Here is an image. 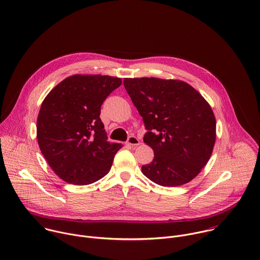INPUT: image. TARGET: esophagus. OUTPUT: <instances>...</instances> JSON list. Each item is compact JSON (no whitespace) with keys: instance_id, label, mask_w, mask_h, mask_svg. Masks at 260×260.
I'll list each match as a JSON object with an SVG mask.
<instances>
[{"instance_id":"1","label":"esophagus","mask_w":260,"mask_h":260,"mask_svg":"<svg viewBox=\"0 0 260 260\" xmlns=\"http://www.w3.org/2000/svg\"><path fill=\"white\" fill-rule=\"evenodd\" d=\"M126 144H128V145H131V146H133V147H137V146L140 145V140H139L138 138L132 136V137H129V138L127 139Z\"/></svg>"}]
</instances>
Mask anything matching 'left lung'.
I'll return each mask as SVG.
<instances>
[{
  "instance_id": "1",
  "label": "left lung",
  "mask_w": 260,
  "mask_h": 260,
  "mask_svg": "<svg viewBox=\"0 0 260 260\" xmlns=\"http://www.w3.org/2000/svg\"><path fill=\"white\" fill-rule=\"evenodd\" d=\"M123 85L154 151L142 172L153 183L177 187L189 183L208 162L215 143L216 122L206 100L182 80L124 78Z\"/></svg>"
}]
</instances>
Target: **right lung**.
Wrapping results in <instances>:
<instances>
[{
  "mask_svg": "<svg viewBox=\"0 0 260 260\" xmlns=\"http://www.w3.org/2000/svg\"><path fill=\"white\" fill-rule=\"evenodd\" d=\"M121 82L109 75L75 74L57 84L42 103L38 143L51 168L66 183L89 185L109 172L122 146L107 141L100 113Z\"/></svg>",
  "mask_w": 260,
  "mask_h": 260,
  "instance_id": "add662e5",
  "label": "right lung"
}]
</instances>
